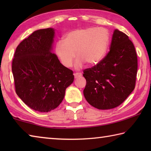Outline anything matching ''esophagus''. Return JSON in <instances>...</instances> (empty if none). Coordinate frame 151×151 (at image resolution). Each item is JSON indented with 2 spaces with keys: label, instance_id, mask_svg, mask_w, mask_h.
<instances>
[{
  "label": "esophagus",
  "instance_id": "obj_1",
  "mask_svg": "<svg viewBox=\"0 0 151 151\" xmlns=\"http://www.w3.org/2000/svg\"><path fill=\"white\" fill-rule=\"evenodd\" d=\"M74 76H75V78H76L81 77V76H82V75H81V73H75V74H74Z\"/></svg>",
  "mask_w": 151,
  "mask_h": 151
}]
</instances>
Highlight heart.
Listing matches in <instances>:
<instances>
[{
  "mask_svg": "<svg viewBox=\"0 0 151 151\" xmlns=\"http://www.w3.org/2000/svg\"><path fill=\"white\" fill-rule=\"evenodd\" d=\"M110 40L109 31L103 28L76 29L66 35L65 42H57L55 54L61 64L67 68L73 65L76 56L75 68L80 69L85 63L94 65L101 62L108 50Z\"/></svg>",
  "mask_w": 151,
  "mask_h": 151,
  "instance_id": "b5f03b06",
  "label": "heart"
}]
</instances>
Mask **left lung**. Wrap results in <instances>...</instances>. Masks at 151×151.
<instances>
[{
  "mask_svg": "<svg viewBox=\"0 0 151 151\" xmlns=\"http://www.w3.org/2000/svg\"><path fill=\"white\" fill-rule=\"evenodd\" d=\"M137 55L129 37L114 30L110 50L103 60L83 71L86 101L101 110L114 109L126 100L135 87Z\"/></svg>",
  "mask_w": 151,
  "mask_h": 151,
  "instance_id": "1",
  "label": "left lung"
}]
</instances>
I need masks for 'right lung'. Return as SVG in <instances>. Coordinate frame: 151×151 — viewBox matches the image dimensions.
Returning a JSON list of instances; mask_svg holds the SVG:
<instances>
[{"label": "right lung", "mask_w": 151, "mask_h": 151, "mask_svg": "<svg viewBox=\"0 0 151 151\" xmlns=\"http://www.w3.org/2000/svg\"><path fill=\"white\" fill-rule=\"evenodd\" d=\"M54 37L52 28L33 32L18 45L12 63L17 95L30 109L42 112L57 108L74 81L73 70L52 52Z\"/></svg>", "instance_id": "1"}]
</instances>
